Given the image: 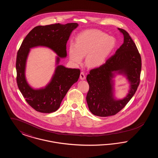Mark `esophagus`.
<instances>
[{
    "mask_svg": "<svg viewBox=\"0 0 158 158\" xmlns=\"http://www.w3.org/2000/svg\"><path fill=\"white\" fill-rule=\"evenodd\" d=\"M85 78H86V77H85V73H84L83 72H81V75H80V79H81V80H85Z\"/></svg>",
    "mask_w": 158,
    "mask_h": 158,
    "instance_id": "1",
    "label": "esophagus"
}]
</instances>
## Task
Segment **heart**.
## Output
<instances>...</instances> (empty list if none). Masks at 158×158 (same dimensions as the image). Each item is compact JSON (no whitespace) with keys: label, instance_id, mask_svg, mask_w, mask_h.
Returning <instances> with one entry per match:
<instances>
[{"label":"heart","instance_id":"heart-1","mask_svg":"<svg viewBox=\"0 0 158 158\" xmlns=\"http://www.w3.org/2000/svg\"><path fill=\"white\" fill-rule=\"evenodd\" d=\"M115 46V39L104 32L95 30L84 31L76 37L75 44L69 45V56L72 61L79 64L86 55V66L98 68L105 63Z\"/></svg>","mask_w":158,"mask_h":158}]
</instances>
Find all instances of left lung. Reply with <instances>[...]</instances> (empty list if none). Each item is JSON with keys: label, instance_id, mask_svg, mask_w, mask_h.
<instances>
[{"label": "left lung", "instance_id": "1", "mask_svg": "<svg viewBox=\"0 0 158 158\" xmlns=\"http://www.w3.org/2000/svg\"><path fill=\"white\" fill-rule=\"evenodd\" d=\"M118 29L123 34V44L103 65L90 70L86 77L89 85L87 104L90 112L97 116L108 117L118 113L135 95L140 83V55L127 32ZM116 74L124 75L130 85L127 96L121 100L113 95V78Z\"/></svg>", "mask_w": 158, "mask_h": 158}]
</instances>
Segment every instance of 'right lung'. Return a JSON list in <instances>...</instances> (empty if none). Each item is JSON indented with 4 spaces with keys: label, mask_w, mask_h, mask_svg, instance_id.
<instances>
[{
    "label": "right lung",
    "mask_w": 158,
    "mask_h": 158,
    "mask_svg": "<svg viewBox=\"0 0 158 158\" xmlns=\"http://www.w3.org/2000/svg\"><path fill=\"white\" fill-rule=\"evenodd\" d=\"M77 27V23L37 26L23 40L16 57V82L25 101L37 111L51 113L57 111L68 90L78 81L79 69L59 64L60 58L67 56L66 43L72 32ZM39 46L50 48L58 56L57 66L51 82L44 88L34 89L26 81L25 68L30 48Z\"/></svg>",
    "instance_id": "right-lung-1"
}]
</instances>
